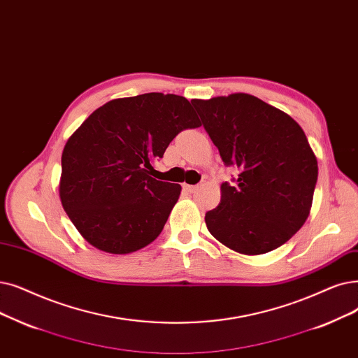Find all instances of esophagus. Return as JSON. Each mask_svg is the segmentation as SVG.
<instances>
[{"label": "esophagus", "mask_w": 358, "mask_h": 358, "mask_svg": "<svg viewBox=\"0 0 358 358\" xmlns=\"http://www.w3.org/2000/svg\"><path fill=\"white\" fill-rule=\"evenodd\" d=\"M184 190L189 193H194L196 190H199V185H190V184H184Z\"/></svg>", "instance_id": "obj_1"}]
</instances>
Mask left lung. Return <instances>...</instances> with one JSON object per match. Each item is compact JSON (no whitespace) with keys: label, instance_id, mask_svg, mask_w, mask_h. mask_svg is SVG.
Instances as JSON below:
<instances>
[{"label":"left lung","instance_id":"1","mask_svg":"<svg viewBox=\"0 0 358 358\" xmlns=\"http://www.w3.org/2000/svg\"><path fill=\"white\" fill-rule=\"evenodd\" d=\"M236 184H221V203L206 213L210 234L240 255L275 250L310 215L317 159L300 124L248 93L193 99Z\"/></svg>","mask_w":358,"mask_h":358}]
</instances>
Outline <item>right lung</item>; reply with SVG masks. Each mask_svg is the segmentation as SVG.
I'll return each mask as SVG.
<instances>
[{
  "label": "right lung",
  "instance_id": "add662e5",
  "mask_svg": "<svg viewBox=\"0 0 358 358\" xmlns=\"http://www.w3.org/2000/svg\"><path fill=\"white\" fill-rule=\"evenodd\" d=\"M184 96L145 93L93 111L61 155L59 199L80 236L111 255L157 238L181 185L155 180L153 164L184 129L200 127Z\"/></svg>",
  "mask_w": 358,
  "mask_h": 358
}]
</instances>
